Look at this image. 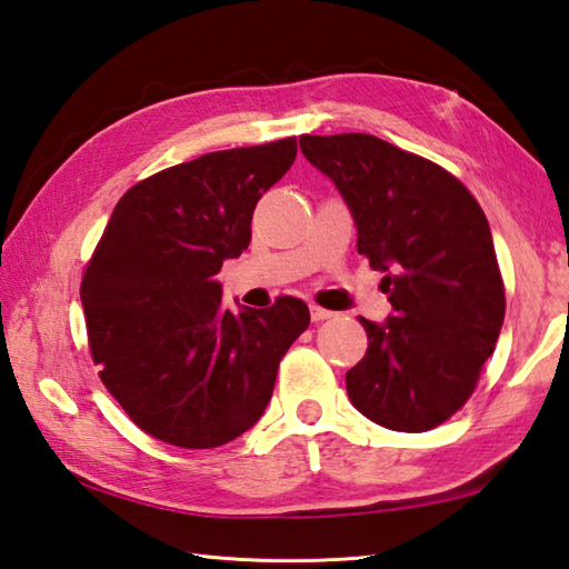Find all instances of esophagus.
Wrapping results in <instances>:
<instances>
[{
  "label": "esophagus",
  "instance_id": "esophagus-1",
  "mask_svg": "<svg viewBox=\"0 0 569 569\" xmlns=\"http://www.w3.org/2000/svg\"><path fill=\"white\" fill-rule=\"evenodd\" d=\"M309 315H311V321H323V319H331L333 311L323 309V307H317V305H311V307H309Z\"/></svg>",
  "mask_w": 569,
  "mask_h": 569
}]
</instances>
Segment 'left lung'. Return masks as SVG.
Returning <instances> with one entry per match:
<instances>
[{
    "label": "left lung",
    "instance_id": "8db88e82",
    "mask_svg": "<svg viewBox=\"0 0 569 569\" xmlns=\"http://www.w3.org/2000/svg\"><path fill=\"white\" fill-rule=\"evenodd\" d=\"M299 147L349 203L358 252L386 272L392 315L358 319L368 351L346 373L349 398L388 430H432L471 398L503 327L489 220L455 173L380 137L301 134Z\"/></svg>",
    "mask_w": 569,
    "mask_h": 569
}]
</instances>
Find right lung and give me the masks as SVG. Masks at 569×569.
<instances>
[{
  "mask_svg": "<svg viewBox=\"0 0 569 569\" xmlns=\"http://www.w3.org/2000/svg\"><path fill=\"white\" fill-rule=\"evenodd\" d=\"M295 157L297 137H287L157 171L118 201L86 264L80 301L102 386L161 442L211 449L250 430L309 327L297 297L233 315L216 282Z\"/></svg>",
  "mask_w": 569,
  "mask_h": 569,
  "instance_id": "add662e5",
  "label": "right lung"
}]
</instances>
